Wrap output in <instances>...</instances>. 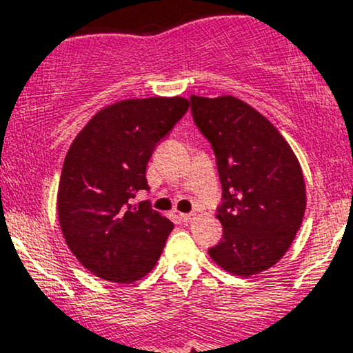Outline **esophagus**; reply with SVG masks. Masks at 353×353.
<instances>
[{
    "label": "esophagus",
    "instance_id": "34e87169",
    "mask_svg": "<svg viewBox=\"0 0 353 353\" xmlns=\"http://www.w3.org/2000/svg\"><path fill=\"white\" fill-rule=\"evenodd\" d=\"M179 219L185 224H189V222L194 221V214H179Z\"/></svg>",
    "mask_w": 353,
    "mask_h": 353
}]
</instances>
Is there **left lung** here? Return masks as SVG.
Returning a JSON list of instances; mask_svg holds the SVG:
<instances>
[{"mask_svg":"<svg viewBox=\"0 0 353 353\" xmlns=\"http://www.w3.org/2000/svg\"><path fill=\"white\" fill-rule=\"evenodd\" d=\"M194 123L216 154L222 185V239L210 247L217 265L250 277L277 264L305 214L297 157L267 117L234 96H190Z\"/></svg>","mask_w":353,"mask_h":353,"instance_id":"obj_1","label":"left lung"}]
</instances>
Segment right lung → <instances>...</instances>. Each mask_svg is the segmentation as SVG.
Segmentation results:
<instances>
[{
  "instance_id": "add662e5",
  "label": "right lung",
  "mask_w": 353,
  "mask_h": 353,
  "mask_svg": "<svg viewBox=\"0 0 353 353\" xmlns=\"http://www.w3.org/2000/svg\"><path fill=\"white\" fill-rule=\"evenodd\" d=\"M188 109L179 96L119 101L72 141L59 179V225L74 257L104 281H139L163 254L174 224L132 199L149 189L145 165Z\"/></svg>"
}]
</instances>
